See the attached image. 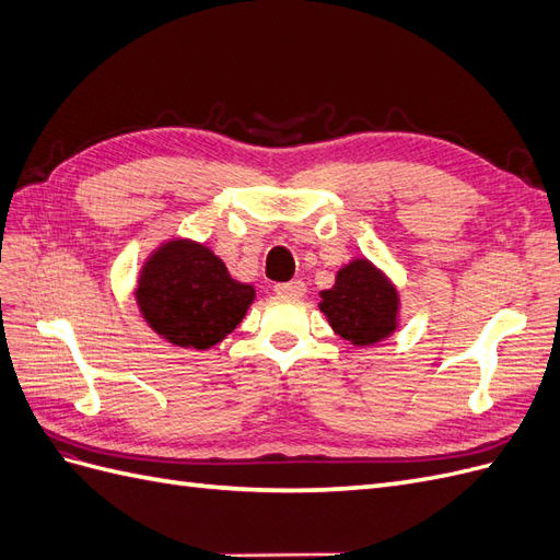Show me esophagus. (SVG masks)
I'll use <instances>...</instances> for the list:
<instances>
[{"label": "esophagus", "instance_id": "1", "mask_svg": "<svg viewBox=\"0 0 560 560\" xmlns=\"http://www.w3.org/2000/svg\"><path fill=\"white\" fill-rule=\"evenodd\" d=\"M278 294H290V296H303L306 294V284L301 280H292V282H278L276 284Z\"/></svg>", "mask_w": 560, "mask_h": 560}]
</instances>
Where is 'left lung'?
Segmentation results:
<instances>
[{"label": "left lung", "instance_id": "obj_1", "mask_svg": "<svg viewBox=\"0 0 560 560\" xmlns=\"http://www.w3.org/2000/svg\"><path fill=\"white\" fill-rule=\"evenodd\" d=\"M319 296V311L334 331L354 346H374L397 327L395 287L366 259L338 270L331 290Z\"/></svg>", "mask_w": 560, "mask_h": 560}]
</instances>
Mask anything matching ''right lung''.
Segmentation results:
<instances>
[{
  "label": "right lung",
  "mask_w": 560,
  "mask_h": 560,
  "mask_svg": "<svg viewBox=\"0 0 560 560\" xmlns=\"http://www.w3.org/2000/svg\"><path fill=\"white\" fill-rule=\"evenodd\" d=\"M135 296L156 334L175 346L206 350L241 325L254 287L233 280L206 245L171 241L147 261Z\"/></svg>",
  "instance_id": "obj_1"
}]
</instances>
